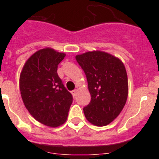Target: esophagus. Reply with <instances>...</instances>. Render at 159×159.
I'll return each instance as SVG.
<instances>
[{
    "label": "esophagus",
    "instance_id": "1",
    "mask_svg": "<svg viewBox=\"0 0 159 159\" xmlns=\"http://www.w3.org/2000/svg\"><path fill=\"white\" fill-rule=\"evenodd\" d=\"M77 92H78V91H77L76 89L73 90L72 92H71V94H72V95H73V96H75V95H76V94H77Z\"/></svg>",
    "mask_w": 159,
    "mask_h": 159
}]
</instances>
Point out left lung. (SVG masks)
I'll return each mask as SVG.
<instances>
[{"label":"left lung","mask_w":159,"mask_h":159,"mask_svg":"<svg viewBox=\"0 0 159 159\" xmlns=\"http://www.w3.org/2000/svg\"><path fill=\"white\" fill-rule=\"evenodd\" d=\"M88 80L91 102L84 116L95 126H106L119 116L128 95L126 68L119 59L103 52H88L75 57Z\"/></svg>","instance_id":"8db88e82"}]
</instances>
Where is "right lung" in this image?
<instances>
[{
  "mask_svg": "<svg viewBox=\"0 0 159 159\" xmlns=\"http://www.w3.org/2000/svg\"><path fill=\"white\" fill-rule=\"evenodd\" d=\"M65 54L52 48L36 52L27 60L20 76L22 99L29 113L48 127L67 120L73 97L57 74Z\"/></svg>",
  "mask_w": 159,
  "mask_h": 159,
  "instance_id": "1",
  "label": "right lung"
}]
</instances>
